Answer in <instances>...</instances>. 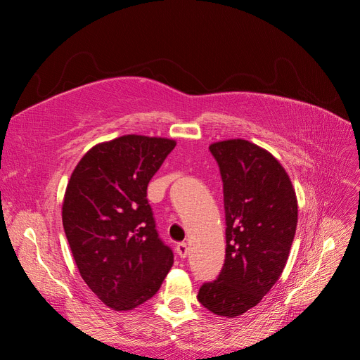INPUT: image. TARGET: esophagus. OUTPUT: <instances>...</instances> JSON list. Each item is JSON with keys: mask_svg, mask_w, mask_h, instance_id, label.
<instances>
[{"mask_svg": "<svg viewBox=\"0 0 360 360\" xmlns=\"http://www.w3.org/2000/svg\"><path fill=\"white\" fill-rule=\"evenodd\" d=\"M176 250H177V254H179L180 258H186L188 254H189V248H188V245L184 243V242L179 243L177 248H176Z\"/></svg>", "mask_w": 360, "mask_h": 360, "instance_id": "esophagus-1", "label": "esophagus"}]
</instances>
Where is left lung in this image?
Instances as JSON below:
<instances>
[{
    "label": "left lung",
    "mask_w": 360,
    "mask_h": 360,
    "mask_svg": "<svg viewBox=\"0 0 360 360\" xmlns=\"http://www.w3.org/2000/svg\"><path fill=\"white\" fill-rule=\"evenodd\" d=\"M221 169L225 207V263L200 288L210 312L236 319L257 307L276 284L297 226V198L287 171L267 150L246 139L210 144Z\"/></svg>",
    "instance_id": "8db88e82"
}]
</instances>
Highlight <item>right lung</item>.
Here are the masks:
<instances>
[{
	"label": "right lung",
	"mask_w": 360,
	"mask_h": 360,
	"mask_svg": "<svg viewBox=\"0 0 360 360\" xmlns=\"http://www.w3.org/2000/svg\"><path fill=\"white\" fill-rule=\"evenodd\" d=\"M174 147V139L144 135L96 144L68 183L61 214L72 255L85 284L114 311L153 297L172 266L147 186Z\"/></svg>",
	"instance_id": "right-lung-1"
}]
</instances>
